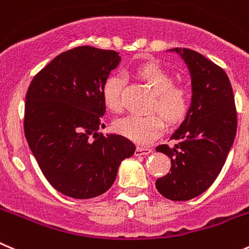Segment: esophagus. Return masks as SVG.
Instances as JSON below:
<instances>
[{"label":"esophagus","mask_w":249,"mask_h":249,"mask_svg":"<svg viewBox=\"0 0 249 249\" xmlns=\"http://www.w3.org/2000/svg\"><path fill=\"white\" fill-rule=\"evenodd\" d=\"M151 149L150 148H146V146H137L136 149V155H148V154L151 153Z\"/></svg>","instance_id":"34e87169"}]
</instances>
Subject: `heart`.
I'll list each match as a JSON object with an SVG mask.
<instances>
[{
	"mask_svg": "<svg viewBox=\"0 0 249 249\" xmlns=\"http://www.w3.org/2000/svg\"><path fill=\"white\" fill-rule=\"evenodd\" d=\"M138 77L155 94V101L151 111L161 113L170 124L181 122L191 107V95L186 88L174 85V78L164 68L155 62L142 65L137 71ZM123 78L111 75L103 88V99L106 107L113 113H121L122 103ZM161 116H128L113 123L116 132L138 144H149L158 138L164 131Z\"/></svg>",
	"mask_w": 249,
	"mask_h": 249,
	"instance_id": "b5f03b06",
	"label": "heart"
}]
</instances>
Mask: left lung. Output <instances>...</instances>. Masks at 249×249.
<instances>
[{
  "label": "left lung",
  "instance_id": "obj_1",
  "mask_svg": "<svg viewBox=\"0 0 249 249\" xmlns=\"http://www.w3.org/2000/svg\"><path fill=\"white\" fill-rule=\"evenodd\" d=\"M191 73L192 103L188 113L171 139L156 151L171 159L166 176L155 182L159 193L170 200H189L204 193L224 166L237 131L235 98L225 71L199 52L171 49Z\"/></svg>",
  "mask_w": 249,
  "mask_h": 249
}]
</instances>
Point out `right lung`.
<instances>
[{"label":"right lung","mask_w":249,"mask_h":249,"mask_svg":"<svg viewBox=\"0 0 249 249\" xmlns=\"http://www.w3.org/2000/svg\"><path fill=\"white\" fill-rule=\"evenodd\" d=\"M121 62L118 52L79 46L56 56L34 77L25 96L24 133L49 183L75 199L110 189L136 145L99 133L106 106L103 88Z\"/></svg>","instance_id":"1"}]
</instances>
